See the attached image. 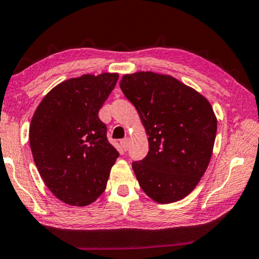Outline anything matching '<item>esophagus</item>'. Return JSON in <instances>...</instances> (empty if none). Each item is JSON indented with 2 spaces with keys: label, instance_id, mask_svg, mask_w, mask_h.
<instances>
[{
  "label": "esophagus",
  "instance_id": "34e87169",
  "mask_svg": "<svg viewBox=\"0 0 259 259\" xmlns=\"http://www.w3.org/2000/svg\"><path fill=\"white\" fill-rule=\"evenodd\" d=\"M119 144H121V147H122L123 150L126 151V150H128V149H129L130 142H129L128 138H124V140H122L121 142H119Z\"/></svg>",
  "mask_w": 259,
  "mask_h": 259
}]
</instances>
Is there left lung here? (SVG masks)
<instances>
[{
  "label": "left lung",
  "instance_id": "1",
  "mask_svg": "<svg viewBox=\"0 0 259 259\" xmlns=\"http://www.w3.org/2000/svg\"><path fill=\"white\" fill-rule=\"evenodd\" d=\"M119 87L148 135V155L133 163L142 190L161 204L187 197L212 156L217 118L210 102L172 76L152 71L126 74Z\"/></svg>",
  "mask_w": 259,
  "mask_h": 259
}]
</instances>
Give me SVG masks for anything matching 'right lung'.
Returning <instances> with one entry per match:
<instances>
[{"label":"right lung","mask_w":259,"mask_h":259,"mask_svg":"<svg viewBox=\"0 0 259 259\" xmlns=\"http://www.w3.org/2000/svg\"><path fill=\"white\" fill-rule=\"evenodd\" d=\"M118 74L65 79L43 97L34 112L29 141L43 182L60 201L85 206L102 195L118 151L108 142L98 111Z\"/></svg>","instance_id":"1"}]
</instances>
